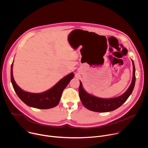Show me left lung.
Segmentation results:
<instances>
[{"label": "left lung", "mask_w": 148, "mask_h": 148, "mask_svg": "<svg viewBox=\"0 0 148 148\" xmlns=\"http://www.w3.org/2000/svg\"><path fill=\"white\" fill-rule=\"evenodd\" d=\"M133 64V77L131 85L126 91L122 95L114 98H100L88 94L84 90L82 83L80 81L79 87V95L80 100L83 105L88 110L98 112H106L112 111L119 107L127 100L132 94L135 84V68L134 61L132 60Z\"/></svg>", "instance_id": "obj_1"}]
</instances>
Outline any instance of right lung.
Wrapping results in <instances>:
<instances>
[{
  "label": "right lung",
  "mask_w": 148,
  "mask_h": 148,
  "mask_svg": "<svg viewBox=\"0 0 148 148\" xmlns=\"http://www.w3.org/2000/svg\"><path fill=\"white\" fill-rule=\"evenodd\" d=\"M12 67L13 63L10 71L11 82L17 96L28 106L38 109H49L57 106L63 90L74 76V73H71L62 78L48 91L43 93L35 94L25 91L17 85L13 78Z\"/></svg>",
  "instance_id": "add662e5"
}]
</instances>
